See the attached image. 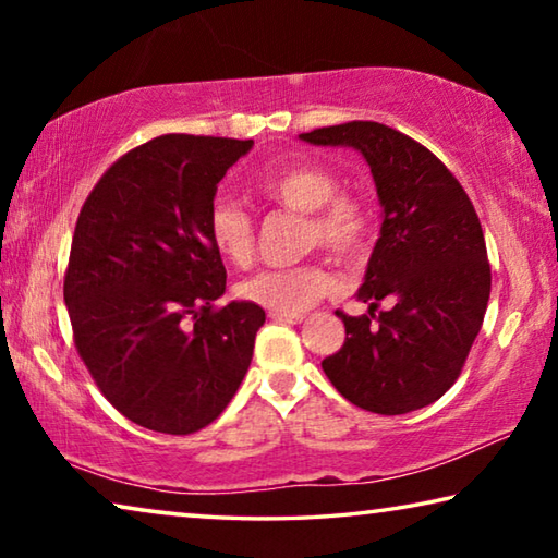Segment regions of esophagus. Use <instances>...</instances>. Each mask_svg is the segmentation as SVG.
Returning a JSON list of instances; mask_svg holds the SVG:
<instances>
[{
	"label": "esophagus",
	"mask_w": 558,
	"mask_h": 558,
	"mask_svg": "<svg viewBox=\"0 0 558 558\" xmlns=\"http://www.w3.org/2000/svg\"><path fill=\"white\" fill-rule=\"evenodd\" d=\"M272 323H288V325H300L305 315H288V313H270Z\"/></svg>",
	"instance_id": "1"
}]
</instances>
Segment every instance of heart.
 <instances>
[{
  "mask_svg": "<svg viewBox=\"0 0 558 558\" xmlns=\"http://www.w3.org/2000/svg\"><path fill=\"white\" fill-rule=\"evenodd\" d=\"M263 199L282 209L305 214V245L325 248L344 263H359L374 245L372 206L352 194H339V177L323 165L292 162L270 169L256 182ZM206 233L214 251L235 268H245L256 256V226L239 204L214 202L206 216ZM337 280L323 260H310L295 268L263 270L243 280L239 295L270 310L300 315L335 290Z\"/></svg>",
  "mask_w": 558,
  "mask_h": 558,
  "instance_id": "1",
  "label": "heart"
}]
</instances>
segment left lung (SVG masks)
I'll return each instance as SVG.
<instances>
[{
    "label": "left lung",
    "mask_w": 558,
    "mask_h": 558,
    "mask_svg": "<svg viewBox=\"0 0 558 558\" xmlns=\"http://www.w3.org/2000/svg\"><path fill=\"white\" fill-rule=\"evenodd\" d=\"M300 140L359 149L384 206L356 292L369 315L337 310L347 339L323 362L327 379L364 411L423 409L456 384L485 319L493 270L475 206L430 149L381 122L352 120Z\"/></svg>",
    "instance_id": "8db88e82"
}]
</instances>
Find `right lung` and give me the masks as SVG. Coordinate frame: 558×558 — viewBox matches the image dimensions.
Masks as SVG:
<instances>
[{"label": "right lung", "mask_w": 558, "mask_h": 558, "mask_svg": "<svg viewBox=\"0 0 558 558\" xmlns=\"http://www.w3.org/2000/svg\"><path fill=\"white\" fill-rule=\"evenodd\" d=\"M253 140L162 135L93 186L73 231L63 298L73 342L102 396L137 426H209L251 366L263 307L229 302L206 233L216 184Z\"/></svg>", "instance_id": "right-lung-1"}]
</instances>
